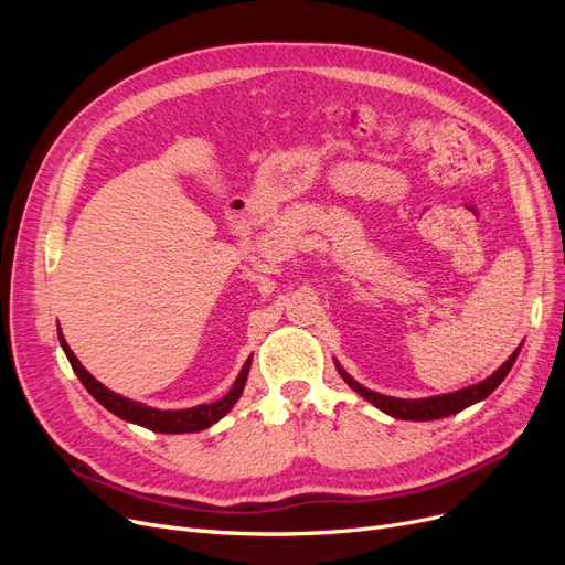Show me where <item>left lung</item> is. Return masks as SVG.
Segmentation results:
<instances>
[{
  "label": "left lung",
  "mask_w": 565,
  "mask_h": 565,
  "mask_svg": "<svg viewBox=\"0 0 565 565\" xmlns=\"http://www.w3.org/2000/svg\"><path fill=\"white\" fill-rule=\"evenodd\" d=\"M516 355H519V349L511 353L507 358V363L500 370H494L488 380L478 382L473 386H467V388H459L455 393H443V396H431V398H391V396H384V393L370 391V388L358 384L355 380H351L349 374L344 372V367H341L339 363H337V370L355 393H361L365 401H370L374 407H380L382 413L396 417V419L429 422V419H440V417L455 415V413H459V409H465V407H469L478 401L488 398L490 393L504 382L511 365H514V361H516Z\"/></svg>",
  "instance_id": "1"
}]
</instances>
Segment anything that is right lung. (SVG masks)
I'll use <instances>...</instances> for the list:
<instances>
[{
	"instance_id": "1",
	"label": "right lung",
	"mask_w": 565,
	"mask_h": 565,
	"mask_svg": "<svg viewBox=\"0 0 565 565\" xmlns=\"http://www.w3.org/2000/svg\"><path fill=\"white\" fill-rule=\"evenodd\" d=\"M58 339H61V347L67 355V361H71L75 374L79 377V382L87 386V391L100 405L110 409V413L117 415L119 419L146 426V429L158 431V434H193V431H202V429H207V426L216 424L237 403V398L243 396V388H245L247 374H249V363H252V358H249L245 367L241 370V374H237L233 388L226 393L224 398H218L214 403L188 407V409H156V407H148L143 403H136V401L119 396V393L110 391L108 386L94 380L92 374L84 370V365L77 361V355L71 351V347H67L63 334H58Z\"/></svg>"
}]
</instances>
